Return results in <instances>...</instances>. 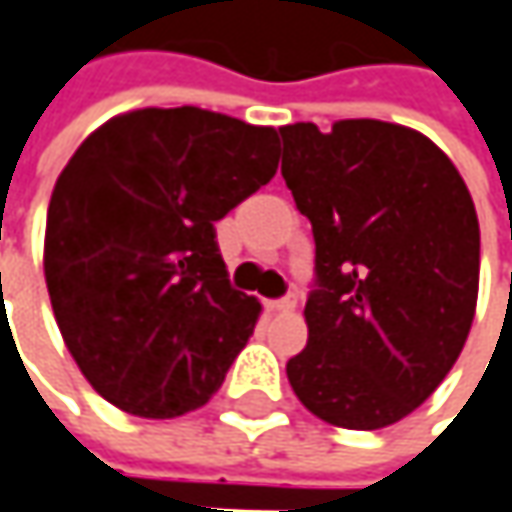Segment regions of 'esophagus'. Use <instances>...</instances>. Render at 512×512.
I'll list each match as a JSON object with an SVG mask.
<instances>
[{
  "instance_id": "esophagus-1",
  "label": "esophagus",
  "mask_w": 512,
  "mask_h": 512,
  "mask_svg": "<svg viewBox=\"0 0 512 512\" xmlns=\"http://www.w3.org/2000/svg\"><path fill=\"white\" fill-rule=\"evenodd\" d=\"M296 304H299V299H296V293H293V296H284V299H278V302H269V307H272L275 313H293Z\"/></svg>"
}]
</instances>
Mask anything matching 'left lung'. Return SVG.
Masks as SVG:
<instances>
[{"instance_id": "8db88e82", "label": "left lung", "mask_w": 512, "mask_h": 512, "mask_svg": "<svg viewBox=\"0 0 512 512\" xmlns=\"http://www.w3.org/2000/svg\"><path fill=\"white\" fill-rule=\"evenodd\" d=\"M281 175L316 243L307 346L287 378L328 425L378 431L413 413L466 346L481 228L457 166L425 134L340 119L281 128Z\"/></svg>"}]
</instances>
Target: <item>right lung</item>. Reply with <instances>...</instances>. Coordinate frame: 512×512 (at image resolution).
Here are the masks:
<instances>
[{"mask_svg": "<svg viewBox=\"0 0 512 512\" xmlns=\"http://www.w3.org/2000/svg\"><path fill=\"white\" fill-rule=\"evenodd\" d=\"M278 131L184 108L99 125L55 181L43 272L61 337L114 407H202L255 334L260 302L228 284L216 228L278 169Z\"/></svg>", "mask_w": 512, "mask_h": 512, "instance_id": "right-lung-1", "label": "right lung"}]
</instances>
